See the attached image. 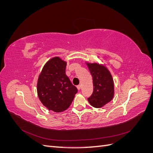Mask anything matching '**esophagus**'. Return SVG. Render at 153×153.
<instances>
[{"instance_id":"1","label":"esophagus","mask_w":153,"mask_h":153,"mask_svg":"<svg viewBox=\"0 0 153 153\" xmlns=\"http://www.w3.org/2000/svg\"><path fill=\"white\" fill-rule=\"evenodd\" d=\"M76 87H77V89H78V90H80L81 88H82V85H78L76 86Z\"/></svg>"}]
</instances>
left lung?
I'll use <instances>...</instances> for the list:
<instances>
[{"mask_svg": "<svg viewBox=\"0 0 153 153\" xmlns=\"http://www.w3.org/2000/svg\"><path fill=\"white\" fill-rule=\"evenodd\" d=\"M92 77L93 92L88 98L89 103L95 108H101L114 98V84L108 69L98 63H87Z\"/></svg>", "mask_w": 153, "mask_h": 153, "instance_id": "left-lung-1", "label": "left lung"}]
</instances>
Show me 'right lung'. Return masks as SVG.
Instances as JSON below:
<instances>
[{"label": "right lung", "instance_id": "right-lung-1", "mask_svg": "<svg viewBox=\"0 0 153 153\" xmlns=\"http://www.w3.org/2000/svg\"><path fill=\"white\" fill-rule=\"evenodd\" d=\"M66 64L59 57L49 60L45 64L37 84L41 102L49 110L55 112L68 108L78 92L66 75Z\"/></svg>", "mask_w": 153, "mask_h": 153}]
</instances>
